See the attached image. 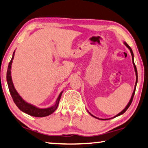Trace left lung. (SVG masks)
Returning <instances> with one entry per match:
<instances>
[{
  "label": "left lung",
  "mask_w": 148,
  "mask_h": 148,
  "mask_svg": "<svg viewBox=\"0 0 148 148\" xmlns=\"http://www.w3.org/2000/svg\"><path fill=\"white\" fill-rule=\"evenodd\" d=\"M123 43H124V45H125L127 47L130 49V53H131V54H132V62H133V65H134V70H135V72H136V84H135V87H134V92H133V93H132V97H131V99H130V101H129V103H127V106H126V107L125 108L123 109V110H122L120 113H118V114L117 115H115V116H114V117H111V118H114V117H117V116H119V115H122L123 114V113H124L126 111V110H127L128 108H129V107L130 106V105H131V103H132V100H133V98H134V94H135V91H136V85H137V83H138V71H137V68H136V65H135V63H134V53H133V51H132V49H131V47H130L125 42H123ZM89 112V111H88ZM89 114L91 115V116H93V117H95V118H97V119H102V120H108V119H100V118H98V117H95V116H94L93 115H92L91 113H89Z\"/></svg>",
  "instance_id": "obj_1"
}]
</instances>
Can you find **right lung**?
I'll list each match as a JSON object with an SVG mask.
<instances>
[{
    "label": "right lung",
    "instance_id": "1",
    "mask_svg": "<svg viewBox=\"0 0 148 148\" xmlns=\"http://www.w3.org/2000/svg\"><path fill=\"white\" fill-rule=\"evenodd\" d=\"M14 53H15V51H14L13 54H12V59L10 60L9 64H8L7 73H6V81H7L8 89H9L10 93L12 96V98L14 101V103L16 104V106L18 107V108L21 111H22L23 112L27 113L28 115H31V116L38 117L48 116V115H51V113H53L55 110H57V107H58L60 99H61V95L63 91H61V93H60L59 97H57L56 102H55L54 106H51L50 108H45V109L38 108L37 107H36L35 106H33V105L25 101L21 97L20 95L18 93V92L16 91V90L15 89V88H14L13 83H12V81L11 65L12 63V60L14 59Z\"/></svg>",
    "mask_w": 148,
    "mask_h": 148
}]
</instances>
